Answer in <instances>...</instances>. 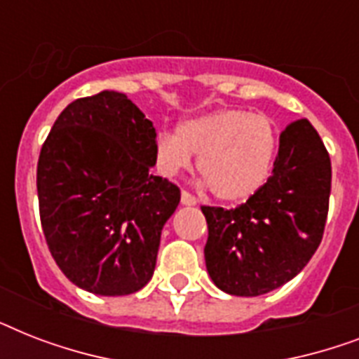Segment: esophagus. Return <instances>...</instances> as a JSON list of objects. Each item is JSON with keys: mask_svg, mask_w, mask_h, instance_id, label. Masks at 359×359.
<instances>
[{"mask_svg": "<svg viewBox=\"0 0 359 359\" xmlns=\"http://www.w3.org/2000/svg\"><path fill=\"white\" fill-rule=\"evenodd\" d=\"M180 201H182V205H186V207H194V205H197V197L194 196V194H190V191L182 190V194H180Z\"/></svg>", "mask_w": 359, "mask_h": 359, "instance_id": "obj_1", "label": "esophagus"}]
</instances>
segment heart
Segmentation results:
<instances>
[{
  "label": "heart",
  "mask_w": 359,
  "mask_h": 359,
  "mask_svg": "<svg viewBox=\"0 0 359 359\" xmlns=\"http://www.w3.org/2000/svg\"><path fill=\"white\" fill-rule=\"evenodd\" d=\"M278 147V128L270 117L244 109H216L184 121L177 134L160 132L154 158L162 173L175 175L197 154V169L214 196L242 203L266 184Z\"/></svg>",
  "instance_id": "heart-1"
}]
</instances>
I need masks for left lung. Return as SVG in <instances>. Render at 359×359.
<instances>
[{"label": "left lung", "mask_w": 359, "mask_h": 359, "mask_svg": "<svg viewBox=\"0 0 359 359\" xmlns=\"http://www.w3.org/2000/svg\"><path fill=\"white\" fill-rule=\"evenodd\" d=\"M332 162L307 119L279 134L273 173L236 208L201 207L208 225L205 262L216 287L259 296L302 272L328 218Z\"/></svg>", "instance_id": "8db88e82"}]
</instances>
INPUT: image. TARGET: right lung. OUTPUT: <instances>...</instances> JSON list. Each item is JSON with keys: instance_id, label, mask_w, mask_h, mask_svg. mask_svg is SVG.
<instances>
[{"instance_id": "add662e5", "label": "right lung", "mask_w": 359, "mask_h": 359, "mask_svg": "<svg viewBox=\"0 0 359 359\" xmlns=\"http://www.w3.org/2000/svg\"><path fill=\"white\" fill-rule=\"evenodd\" d=\"M156 130L126 95L102 91L61 111L36 165L42 233L61 272L93 294L143 289L179 186L151 175Z\"/></svg>"}]
</instances>
